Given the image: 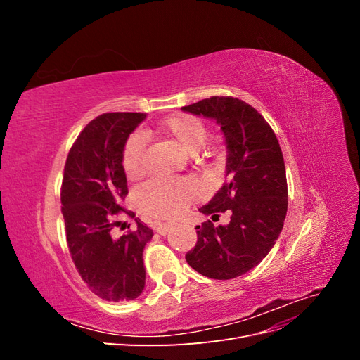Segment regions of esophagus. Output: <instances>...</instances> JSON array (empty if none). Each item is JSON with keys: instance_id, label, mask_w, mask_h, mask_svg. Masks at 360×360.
<instances>
[{"instance_id": "34e87169", "label": "esophagus", "mask_w": 360, "mask_h": 360, "mask_svg": "<svg viewBox=\"0 0 360 360\" xmlns=\"http://www.w3.org/2000/svg\"><path fill=\"white\" fill-rule=\"evenodd\" d=\"M169 228H171L169 224H158V225L155 226V230H156L160 236H165V234H168Z\"/></svg>"}]
</instances>
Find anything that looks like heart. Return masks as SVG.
Masks as SVG:
<instances>
[{
    "label": "heart",
    "mask_w": 360,
    "mask_h": 360,
    "mask_svg": "<svg viewBox=\"0 0 360 360\" xmlns=\"http://www.w3.org/2000/svg\"><path fill=\"white\" fill-rule=\"evenodd\" d=\"M159 132L176 143L186 153H197L204 146L207 129L201 120L191 115H174L163 120ZM146 141L143 135H130L123 147L122 165L126 177H138L144 168ZM198 188L189 180L153 179L139 186L135 202L146 216L156 219H171L181 214L198 198Z\"/></svg>",
    "instance_id": "b5f03b06"
}]
</instances>
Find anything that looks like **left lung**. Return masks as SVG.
Returning a JSON list of instances; mask_svg holds the SVG:
<instances>
[{
  "mask_svg": "<svg viewBox=\"0 0 360 360\" xmlns=\"http://www.w3.org/2000/svg\"><path fill=\"white\" fill-rule=\"evenodd\" d=\"M181 110L213 118L221 126L226 181L200 212L231 213L228 225L207 221L195 228L198 240L186 261L212 279L242 276L270 252L287 216L285 163L278 138L255 108L236 97L213 96Z\"/></svg>",
  "mask_w": 360,
  "mask_h": 360,
  "instance_id": "left-lung-1",
  "label": "left lung"
}]
</instances>
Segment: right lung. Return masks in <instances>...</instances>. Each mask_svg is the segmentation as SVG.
Wrapping results in <instances>:
<instances>
[{
    "label": "right lung",
    "instance_id": "add662e5",
    "mask_svg": "<svg viewBox=\"0 0 360 360\" xmlns=\"http://www.w3.org/2000/svg\"><path fill=\"white\" fill-rule=\"evenodd\" d=\"M143 112H108L96 117L73 143L64 165L61 213L76 270L103 300L136 299L146 285L143 250L153 230L136 221V230L112 234L127 180L122 165L129 135L146 120Z\"/></svg>",
    "mask_w": 360,
    "mask_h": 360
}]
</instances>
